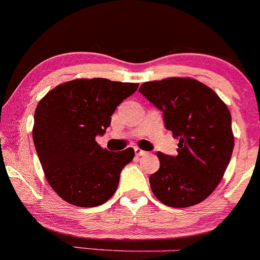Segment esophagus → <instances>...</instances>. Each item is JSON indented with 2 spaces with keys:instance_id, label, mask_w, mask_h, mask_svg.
I'll use <instances>...</instances> for the list:
<instances>
[{
  "instance_id": "34e87169",
  "label": "esophagus",
  "mask_w": 260,
  "mask_h": 260,
  "mask_svg": "<svg viewBox=\"0 0 260 260\" xmlns=\"http://www.w3.org/2000/svg\"><path fill=\"white\" fill-rule=\"evenodd\" d=\"M135 152H136V155H137V156H145V155H147V152H146V151L141 150V148H138V147H135Z\"/></svg>"
}]
</instances>
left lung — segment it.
I'll return each instance as SVG.
<instances>
[{"instance_id": "left-lung-1", "label": "left lung", "mask_w": 260, "mask_h": 260, "mask_svg": "<svg viewBox=\"0 0 260 260\" xmlns=\"http://www.w3.org/2000/svg\"><path fill=\"white\" fill-rule=\"evenodd\" d=\"M140 92L164 114L178 138V155L157 152L160 169L150 176L152 193L169 207L201 203L222 179L234 150L231 114L218 95L193 79L169 77L141 85Z\"/></svg>"}]
</instances>
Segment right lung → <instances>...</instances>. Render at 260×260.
<instances>
[{"mask_svg": "<svg viewBox=\"0 0 260 260\" xmlns=\"http://www.w3.org/2000/svg\"><path fill=\"white\" fill-rule=\"evenodd\" d=\"M137 89L131 82L77 79L58 85L40 100L32 141L48 183L62 200L96 207L115 193L135 150L112 152L95 138L104 135L118 105Z\"/></svg>", "mask_w": 260, "mask_h": 260, "instance_id": "1", "label": "right lung"}]
</instances>
